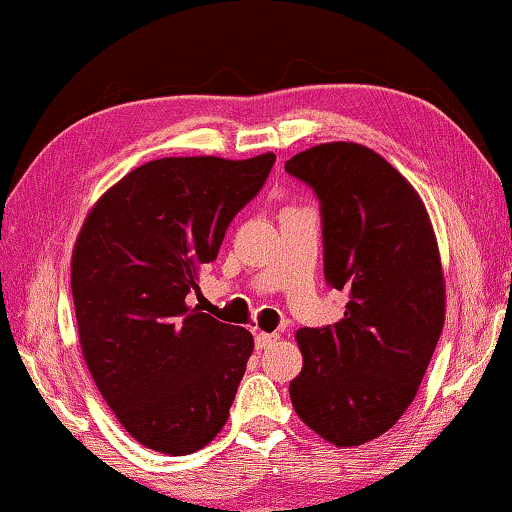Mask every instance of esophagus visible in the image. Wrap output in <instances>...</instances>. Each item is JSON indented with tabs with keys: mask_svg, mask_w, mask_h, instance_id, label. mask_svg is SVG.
I'll return each mask as SVG.
<instances>
[{
	"mask_svg": "<svg viewBox=\"0 0 512 512\" xmlns=\"http://www.w3.org/2000/svg\"><path fill=\"white\" fill-rule=\"evenodd\" d=\"M278 340H280V335H278V333H264V331L255 333V347H257V349H266V347H271L273 342H278Z\"/></svg>",
	"mask_w": 512,
	"mask_h": 512,
	"instance_id": "1",
	"label": "esophagus"
}]
</instances>
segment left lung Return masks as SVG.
Segmentation results:
<instances>
[{
  "mask_svg": "<svg viewBox=\"0 0 512 512\" xmlns=\"http://www.w3.org/2000/svg\"><path fill=\"white\" fill-rule=\"evenodd\" d=\"M322 204L324 276L347 289L345 317L299 329L289 398L338 448L368 444L416 398L446 317L437 236L416 188L375 151L326 142L285 163Z\"/></svg>",
  "mask_w": 512,
  "mask_h": 512,
  "instance_id": "left-lung-1",
  "label": "left lung"
}]
</instances>
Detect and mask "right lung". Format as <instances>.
I'll use <instances>...</instances> for the list:
<instances>
[{
  "label": "right lung",
  "mask_w": 512,
  "mask_h": 512,
  "mask_svg": "<svg viewBox=\"0 0 512 512\" xmlns=\"http://www.w3.org/2000/svg\"><path fill=\"white\" fill-rule=\"evenodd\" d=\"M273 160H149L98 197L75 239L82 356L121 427L151 451H200L230 416L253 335L186 296Z\"/></svg>",
  "instance_id": "right-lung-1"
}]
</instances>
